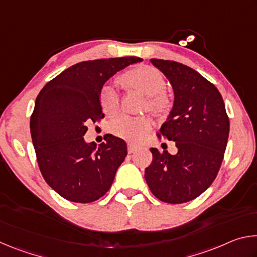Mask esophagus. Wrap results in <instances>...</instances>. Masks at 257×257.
<instances>
[{
  "label": "esophagus",
  "instance_id": "obj_1",
  "mask_svg": "<svg viewBox=\"0 0 257 257\" xmlns=\"http://www.w3.org/2000/svg\"><path fill=\"white\" fill-rule=\"evenodd\" d=\"M137 151V146H135L133 144H128V153L132 154V153H135V152Z\"/></svg>",
  "mask_w": 257,
  "mask_h": 257
}]
</instances>
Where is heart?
<instances>
[{"label": "heart", "instance_id": "heart-1", "mask_svg": "<svg viewBox=\"0 0 257 257\" xmlns=\"http://www.w3.org/2000/svg\"><path fill=\"white\" fill-rule=\"evenodd\" d=\"M118 81L127 90H137L146 95L145 108L158 116L167 115L172 103L167 93L163 92L167 85L162 72L158 69L141 64L124 71L118 77ZM98 103L105 114H114L119 110L120 97L112 86L104 85L98 92ZM152 127L147 116H130L120 114L113 118L107 125L112 135L130 143H138Z\"/></svg>", "mask_w": 257, "mask_h": 257}]
</instances>
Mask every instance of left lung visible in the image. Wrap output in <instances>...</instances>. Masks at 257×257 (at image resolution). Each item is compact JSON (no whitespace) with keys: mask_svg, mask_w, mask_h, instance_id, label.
Masks as SVG:
<instances>
[{"mask_svg":"<svg viewBox=\"0 0 257 257\" xmlns=\"http://www.w3.org/2000/svg\"><path fill=\"white\" fill-rule=\"evenodd\" d=\"M151 62L171 82L175 103L158 136L173 141L178 153L151 149L153 160L145 180L156 198L181 204L203 194L217 176L229 136V118L216 87L176 61Z\"/></svg>","mask_w":257,"mask_h":257,"instance_id":"1","label":"left lung"}]
</instances>
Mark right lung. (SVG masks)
Segmentation results:
<instances>
[{
  "label": "right lung",
  "mask_w": 257,
  "mask_h": 257,
  "mask_svg": "<svg viewBox=\"0 0 257 257\" xmlns=\"http://www.w3.org/2000/svg\"><path fill=\"white\" fill-rule=\"evenodd\" d=\"M137 56L82 61L43 87L30 116L37 163L52 189L75 203H92L111 188L127 155L124 141L108 135L96 147L86 143L87 123L104 118L98 92L105 81Z\"/></svg>",
  "instance_id": "obj_1"
}]
</instances>
